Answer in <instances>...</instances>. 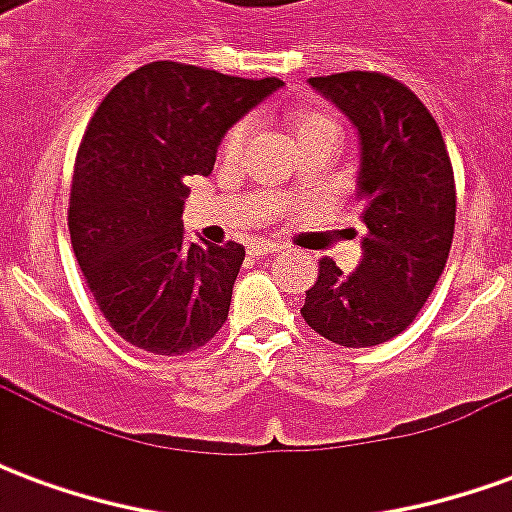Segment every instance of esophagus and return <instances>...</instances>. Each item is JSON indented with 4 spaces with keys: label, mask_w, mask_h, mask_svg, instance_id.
Masks as SVG:
<instances>
[{
    "label": "esophagus",
    "mask_w": 512,
    "mask_h": 512,
    "mask_svg": "<svg viewBox=\"0 0 512 512\" xmlns=\"http://www.w3.org/2000/svg\"><path fill=\"white\" fill-rule=\"evenodd\" d=\"M279 249H282V246L268 244V241H257V244L249 246V255H255V257H271V255H277Z\"/></svg>",
    "instance_id": "1"
}]
</instances>
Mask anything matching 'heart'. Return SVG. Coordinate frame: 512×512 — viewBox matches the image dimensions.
I'll list each match as a JSON object with an SVG mask.
<instances>
[{
	"mask_svg": "<svg viewBox=\"0 0 512 512\" xmlns=\"http://www.w3.org/2000/svg\"><path fill=\"white\" fill-rule=\"evenodd\" d=\"M293 123H296V136H299V139L315 134H337V120H334L332 115H326V112H315V109H310V112H296ZM249 134H252V120H249V117L235 120L233 126L227 128V134H224L222 139V156H238L246 147Z\"/></svg>",
	"mask_w": 512,
	"mask_h": 512,
	"instance_id": "b5f03b06",
	"label": "heart"
}]
</instances>
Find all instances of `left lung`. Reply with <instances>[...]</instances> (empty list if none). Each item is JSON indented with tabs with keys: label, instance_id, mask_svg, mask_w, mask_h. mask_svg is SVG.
Returning a JSON list of instances; mask_svg holds the SVG:
<instances>
[{
	"label": "left lung",
	"instance_id": "left-lung-1",
	"mask_svg": "<svg viewBox=\"0 0 512 512\" xmlns=\"http://www.w3.org/2000/svg\"><path fill=\"white\" fill-rule=\"evenodd\" d=\"M310 84L362 136L356 202L362 263L343 274L321 257L301 318L329 343L367 348L406 332L436 288L455 233V175L436 120L406 84L378 71L315 76Z\"/></svg>",
	"mask_w": 512,
	"mask_h": 512
}]
</instances>
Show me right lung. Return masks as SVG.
Returning <instances> with one entry per match:
<instances>
[{
    "mask_svg": "<svg viewBox=\"0 0 512 512\" xmlns=\"http://www.w3.org/2000/svg\"><path fill=\"white\" fill-rule=\"evenodd\" d=\"M186 62H150L95 109L73 169L68 227L98 310L126 343L183 356L227 321L244 246L189 244V175H208L235 120L279 87Z\"/></svg>",
    "mask_w": 512,
    "mask_h": 512,
    "instance_id": "1",
    "label": "right lung"
}]
</instances>
